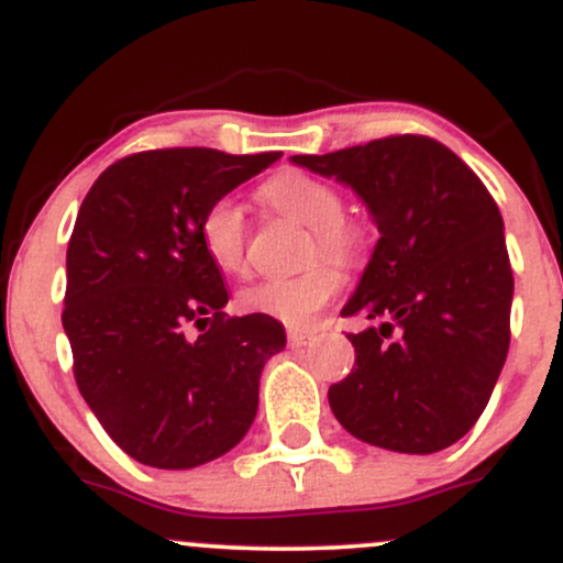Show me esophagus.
<instances>
[{"label": "esophagus", "mask_w": 563, "mask_h": 563, "mask_svg": "<svg viewBox=\"0 0 563 563\" xmlns=\"http://www.w3.org/2000/svg\"><path fill=\"white\" fill-rule=\"evenodd\" d=\"M311 340H313V334H308V332H289L287 334L289 349H302V345H308Z\"/></svg>", "instance_id": "obj_1"}]
</instances>
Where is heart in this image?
<instances>
[{
  "mask_svg": "<svg viewBox=\"0 0 563 563\" xmlns=\"http://www.w3.org/2000/svg\"><path fill=\"white\" fill-rule=\"evenodd\" d=\"M261 197L276 212L308 225L311 229L308 261H316V257H324V261L313 263L298 276L250 284L236 295V306L244 313H257L265 319L282 321L292 330H302L319 316L321 308L338 298L343 276L332 263L353 265L362 257L366 247L364 229L356 220L343 214L345 199L338 188L327 180L313 178V175L298 173V169H284L265 180ZM247 239L250 225L236 199H214L201 214V250H205L207 261L223 274H242L247 265ZM327 260L331 263L327 264Z\"/></svg>",
  "mask_w": 563,
  "mask_h": 563,
  "instance_id": "obj_1",
  "label": "heart"
}]
</instances>
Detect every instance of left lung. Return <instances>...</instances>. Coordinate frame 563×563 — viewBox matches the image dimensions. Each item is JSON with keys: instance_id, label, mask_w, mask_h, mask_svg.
Segmentation results:
<instances>
[{"instance_id": "obj_1", "label": "left lung", "mask_w": 563, "mask_h": 563, "mask_svg": "<svg viewBox=\"0 0 563 563\" xmlns=\"http://www.w3.org/2000/svg\"><path fill=\"white\" fill-rule=\"evenodd\" d=\"M292 162L351 186L380 231L343 308L380 327L349 334L356 364L330 388L334 418L383 450H446L482 418L510 345L514 271L495 199L426 135Z\"/></svg>"}]
</instances>
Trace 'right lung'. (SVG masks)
Here are the masks:
<instances>
[{"mask_svg": "<svg viewBox=\"0 0 563 563\" xmlns=\"http://www.w3.org/2000/svg\"><path fill=\"white\" fill-rule=\"evenodd\" d=\"M282 154L141 151L81 201L66 252L63 330L74 377L106 433L137 463L186 471L250 431L279 321L229 316L201 214Z\"/></svg>", "mask_w": 563, "mask_h": 563, "instance_id": "add662e5", "label": "right lung"}]
</instances>
